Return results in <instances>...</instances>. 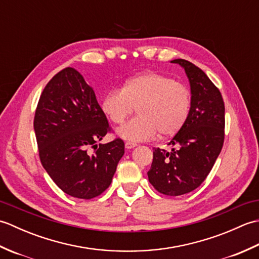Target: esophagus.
Returning a JSON list of instances; mask_svg holds the SVG:
<instances>
[{
    "label": "esophagus",
    "mask_w": 259,
    "mask_h": 259,
    "mask_svg": "<svg viewBox=\"0 0 259 259\" xmlns=\"http://www.w3.org/2000/svg\"><path fill=\"white\" fill-rule=\"evenodd\" d=\"M124 146L126 149H134V148L137 146V144H134V142H125Z\"/></svg>",
    "instance_id": "esophagus-1"
}]
</instances>
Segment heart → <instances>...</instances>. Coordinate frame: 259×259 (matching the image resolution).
Wrapping results in <instances>:
<instances>
[{
	"label": "heart",
	"mask_w": 259,
	"mask_h": 259,
	"mask_svg": "<svg viewBox=\"0 0 259 259\" xmlns=\"http://www.w3.org/2000/svg\"><path fill=\"white\" fill-rule=\"evenodd\" d=\"M191 96L188 88L157 72H145L125 81L122 90H109L101 110L109 121L122 124L138 108L139 117L117 130L121 139L139 142L178 133L188 119Z\"/></svg>",
	"instance_id": "heart-1"
}]
</instances>
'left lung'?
<instances>
[{"instance_id":"8db88e82","label":"left lung","mask_w":259,"mask_h":259,"mask_svg":"<svg viewBox=\"0 0 259 259\" xmlns=\"http://www.w3.org/2000/svg\"><path fill=\"white\" fill-rule=\"evenodd\" d=\"M185 69L191 90L188 119L168 145L171 151L153 149L149 183L167 196L198 188L213 167L225 139V104L222 93L207 74L184 59L172 60Z\"/></svg>"}]
</instances>
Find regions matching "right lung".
<instances>
[{"label":"right lung","instance_id":"add662e5","mask_svg":"<svg viewBox=\"0 0 259 259\" xmlns=\"http://www.w3.org/2000/svg\"><path fill=\"white\" fill-rule=\"evenodd\" d=\"M38 156L60 189L80 199L100 196L124 153L120 138L99 144L111 128L83 76L60 71L42 91L34 115ZM90 147L95 151L87 152Z\"/></svg>","mask_w":259,"mask_h":259}]
</instances>
